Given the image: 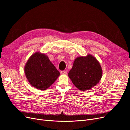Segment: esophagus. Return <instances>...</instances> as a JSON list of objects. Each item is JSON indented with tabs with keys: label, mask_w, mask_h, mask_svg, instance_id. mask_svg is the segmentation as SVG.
<instances>
[{
	"label": "esophagus",
	"mask_w": 130,
	"mask_h": 130,
	"mask_svg": "<svg viewBox=\"0 0 130 130\" xmlns=\"http://www.w3.org/2000/svg\"><path fill=\"white\" fill-rule=\"evenodd\" d=\"M60 74L62 75H66L67 71H60Z\"/></svg>",
	"instance_id": "34e87169"
}]
</instances>
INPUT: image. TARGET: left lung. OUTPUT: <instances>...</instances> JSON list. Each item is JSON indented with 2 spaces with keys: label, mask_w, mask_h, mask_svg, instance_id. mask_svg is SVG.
I'll list each match as a JSON object with an SVG mask.
<instances>
[{
  "label": "left lung",
  "mask_w": 130,
  "mask_h": 130,
  "mask_svg": "<svg viewBox=\"0 0 130 130\" xmlns=\"http://www.w3.org/2000/svg\"><path fill=\"white\" fill-rule=\"evenodd\" d=\"M102 76V70L99 62L89 54L76 58L68 74L76 87L82 91L92 88L101 80Z\"/></svg>",
  "instance_id": "1"
}]
</instances>
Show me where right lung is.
Here are the masks:
<instances>
[{
	"instance_id": "obj_1",
	"label": "right lung",
	"mask_w": 130,
	"mask_h": 130,
	"mask_svg": "<svg viewBox=\"0 0 130 130\" xmlns=\"http://www.w3.org/2000/svg\"><path fill=\"white\" fill-rule=\"evenodd\" d=\"M24 69L30 84L40 90L48 89L60 75L48 56L40 52H35L30 57Z\"/></svg>"
}]
</instances>
